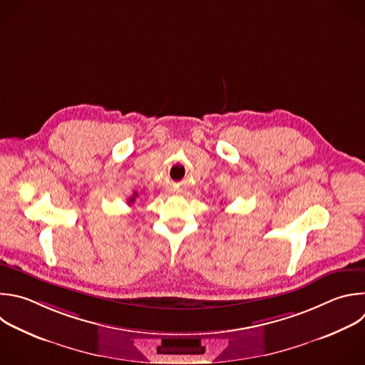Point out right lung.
Here are the masks:
<instances>
[{
	"label": "right lung",
	"mask_w": 365,
	"mask_h": 365,
	"mask_svg": "<svg viewBox=\"0 0 365 365\" xmlns=\"http://www.w3.org/2000/svg\"><path fill=\"white\" fill-rule=\"evenodd\" d=\"M136 197H138V192H135V193H133V196H132V197H130V199H129V203H133V202H135V199H136Z\"/></svg>",
	"instance_id": "add662e5"
}]
</instances>
